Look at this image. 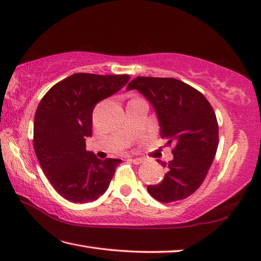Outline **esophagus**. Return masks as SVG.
I'll return each mask as SVG.
<instances>
[{
  "instance_id": "obj_1",
  "label": "esophagus",
  "mask_w": 261,
  "mask_h": 261,
  "mask_svg": "<svg viewBox=\"0 0 261 261\" xmlns=\"http://www.w3.org/2000/svg\"><path fill=\"white\" fill-rule=\"evenodd\" d=\"M129 161H131L132 163H135V165H140L144 160L142 158H130Z\"/></svg>"
}]
</instances>
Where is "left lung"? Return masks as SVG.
Returning <instances> with one entry per match:
<instances>
[{
	"mask_svg": "<svg viewBox=\"0 0 261 261\" xmlns=\"http://www.w3.org/2000/svg\"><path fill=\"white\" fill-rule=\"evenodd\" d=\"M138 90L153 107L160 136L173 144V159L159 185L148 186L151 197L169 203L191 196L201 186L218 148L219 128L213 107L202 93L173 77L138 76L126 91Z\"/></svg>",
	"mask_w": 261,
	"mask_h": 261,
	"instance_id": "left-lung-1",
	"label": "left lung"
}]
</instances>
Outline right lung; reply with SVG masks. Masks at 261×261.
<instances>
[{"label":"right lung","instance_id":"add662e5","mask_svg":"<svg viewBox=\"0 0 261 261\" xmlns=\"http://www.w3.org/2000/svg\"><path fill=\"white\" fill-rule=\"evenodd\" d=\"M130 75L75 73L47 91L34 117L33 145L45 177L71 202L94 201L107 191L122 160L87 151L96 103L117 93Z\"/></svg>","mask_w":261,"mask_h":261}]
</instances>
